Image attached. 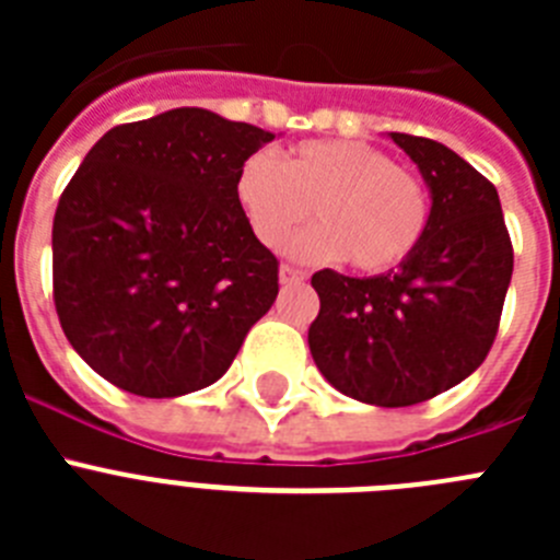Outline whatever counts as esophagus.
Wrapping results in <instances>:
<instances>
[{
	"label": "esophagus",
	"mask_w": 560,
	"mask_h": 560,
	"mask_svg": "<svg viewBox=\"0 0 560 560\" xmlns=\"http://www.w3.org/2000/svg\"><path fill=\"white\" fill-rule=\"evenodd\" d=\"M305 280V271L294 269V266H280V283L283 285H296Z\"/></svg>",
	"instance_id": "1"
}]
</instances>
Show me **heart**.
I'll return each mask as SVG.
<instances>
[{
  "mask_svg": "<svg viewBox=\"0 0 560 560\" xmlns=\"http://www.w3.org/2000/svg\"><path fill=\"white\" fill-rule=\"evenodd\" d=\"M235 190L264 246L283 249L314 210L323 226L296 237L291 252L314 264L348 257L368 275L412 255L429 224V196L418 176L359 140H308L283 162L252 153Z\"/></svg>",
  "mask_w": 560,
  "mask_h": 560,
  "instance_id": "b5f03b06",
  "label": "heart"
}]
</instances>
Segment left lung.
Returning a JSON list of instances; mask_svg holds the SVG:
<instances>
[{
	"instance_id": "1",
	"label": "left lung",
	"mask_w": 560,
	"mask_h": 560,
	"mask_svg": "<svg viewBox=\"0 0 560 560\" xmlns=\"http://www.w3.org/2000/svg\"><path fill=\"white\" fill-rule=\"evenodd\" d=\"M429 187V224L412 255L373 277L316 271L314 364L370 407H412L457 387L497 339L513 275L499 192L443 142L389 131Z\"/></svg>"
}]
</instances>
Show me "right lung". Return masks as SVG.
<instances>
[{"instance_id": "obj_1", "label": "right lung", "mask_w": 560, "mask_h": 560, "mask_svg": "<svg viewBox=\"0 0 560 560\" xmlns=\"http://www.w3.org/2000/svg\"><path fill=\"white\" fill-rule=\"evenodd\" d=\"M275 133L207 108L106 131L52 221V289L69 345L114 387L179 398L221 378L277 300L237 173Z\"/></svg>"}]
</instances>
